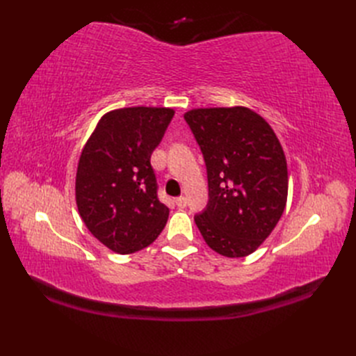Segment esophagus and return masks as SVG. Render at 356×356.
I'll return each instance as SVG.
<instances>
[{
  "mask_svg": "<svg viewBox=\"0 0 356 356\" xmlns=\"http://www.w3.org/2000/svg\"><path fill=\"white\" fill-rule=\"evenodd\" d=\"M175 203H177L178 208H186L187 207V199L184 196H179V197L175 199Z\"/></svg>",
  "mask_w": 356,
  "mask_h": 356,
  "instance_id": "34e87169",
  "label": "esophagus"
}]
</instances>
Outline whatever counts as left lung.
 Instances as JSON below:
<instances>
[{"label":"left lung","mask_w":356,"mask_h":356,"mask_svg":"<svg viewBox=\"0 0 356 356\" xmlns=\"http://www.w3.org/2000/svg\"><path fill=\"white\" fill-rule=\"evenodd\" d=\"M208 169L209 202L195 221L220 255L258 250L281 220L288 168L281 143L264 118L246 106L193 108L184 114Z\"/></svg>","instance_id":"left-lung-1"}]
</instances>
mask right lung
<instances>
[{
  "instance_id": "right-lung-1",
  "label": "right lung",
  "mask_w": 356,
  "mask_h": 356,
  "mask_svg": "<svg viewBox=\"0 0 356 356\" xmlns=\"http://www.w3.org/2000/svg\"><path fill=\"white\" fill-rule=\"evenodd\" d=\"M175 110L129 106L104 114L84 144L75 203L88 230L108 250L132 254L152 245L169 209L157 197L152 153Z\"/></svg>"
}]
</instances>
